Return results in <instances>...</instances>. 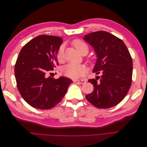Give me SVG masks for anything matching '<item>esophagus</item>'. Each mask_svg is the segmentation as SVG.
<instances>
[{
  "label": "esophagus",
  "mask_w": 147,
  "mask_h": 147,
  "mask_svg": "<svg viewBox=\"0 0 147 147\" xmlns=\"http://www.w3.org/2000/svg\"><path fill=\"white\" fill-rule=\"evenodd\" d=\"M74 82H77L78 83L80 84H84L86 82L85 80H74Z\"/></svg>",
  "instance_id": "esophagus-1"
}]
</instances>
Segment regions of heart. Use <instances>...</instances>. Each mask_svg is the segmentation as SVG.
<instances>
[{"label":"heart","instance_id":"b5f03b06","mask_svg":"<svg viewBox=\"0 0 147 147\" xmlns=\"http://www.w3.org/2000/svg\"><path fill=\"white\" fill-rule=\"evenodd\" d=\"M73 45L80 54H82L83 53H88L89 50L88 47L83 41L80 40H75L73 42ZM63 55L64 47L61 46L59 48L58 53H57V58L61 59L63 58ZM62 72L65 76L73 79H76L83 76L86 74V70L82 65L75 63H70L63 67Z\"/></svg>","mask_w":147,"mask_h":147}]
</instances>
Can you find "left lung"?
Instances as JSON below:
<instances>
[{"mask_svg":"<svg viewBox=\"0 0 147 147\" xmlns=\"http://www.w3.org/2000/svg\"><path fill=\"white\" fill-rule=\"evenodd\" d=\"M83 40L93 48L97 57L92 70L100 77L90 79L94 90L86 99L99 109L118 104L125 97L132 83V60L121 39L106 31L85 35Z\"/></svg>","mask_w":147,"mask_h":147,"instance_id":"1","label":"left lung"}]
</instances>
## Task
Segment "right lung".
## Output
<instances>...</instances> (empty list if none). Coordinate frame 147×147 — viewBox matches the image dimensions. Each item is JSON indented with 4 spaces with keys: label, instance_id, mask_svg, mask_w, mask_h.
Returning <instances> with one entry per match:
<instances>
[{
    "label": "right lung",
    "instance_id": "right-lung-1",
    "mask_svg": "<svg viewBox=\"0 0 147 147\" xmlns=\"http://www.w3.org/2000/svg\"><path fill=\"white\" fill-rule=\"evenodd\" d=\"M63 40L42 35L21 49L15 66L17 88L24 100L37 109H51L63 98L72 80L49 76L57 62V52Z\"/></svg>",
    "mask_w": 147,
    "mask_h": 147
}]
</instances>
